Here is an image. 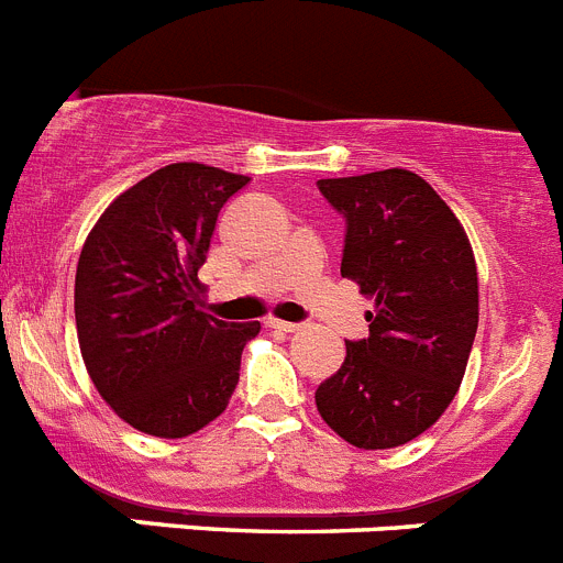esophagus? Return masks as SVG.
I'll list each match as a JSON object with an SVG mask.
<instances>
[{
  "mask_svg": "<svg viewBox=\"0 0 563 563\" xmlns=\"http://www.w3.org/2000/svg\"><path fill=\"white\" fill-rule=\"evenodd\" d=\"M269 328H277V331L294 333L300 325H297V322H286V319H269Z\"/></svg>",
  "mask_w": 563,
  "mask_h": 563,
  "instance_id": "obj_1",
  "label": "esophagus"
}]
</instances>
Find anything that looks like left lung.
<instances>
[{"label":"left lung","mask_w":563,"mask_h":563,"mask_svg":"<svg viewBox=\"0 0 563 563\" xmlns=\"http://www.w3.org/2000/svg\"><path fill=\"white\" fill-rule=\"evenodd\" d=\"M344 219L342 277L376 297L369 336L344 339V362L313 398L358 449L427 432L463 382L477 336V263L463 227L429 181L404 168L319 179Z\"/></svg>","instance_id":"8db88e82"}]
</instances>
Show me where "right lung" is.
Here are the masks:
<instances>
[{"instance_id":"1","label":"right lung","mask_w":563,"mask_h":563,"mask_svg":"<svg viewBox=\"0 0 563 563\" xmlns=\"http://www.w3.org/2000/svg\"><path fill=\"white\" fill-rule=\"evenodd\" d=\"M250 176L176 162L111 201L86 238L75 322L95 387L125 423L187 438L232 398L261 322L201 311L199 269L219 212Z\"/></svg>"}]
</instances>
